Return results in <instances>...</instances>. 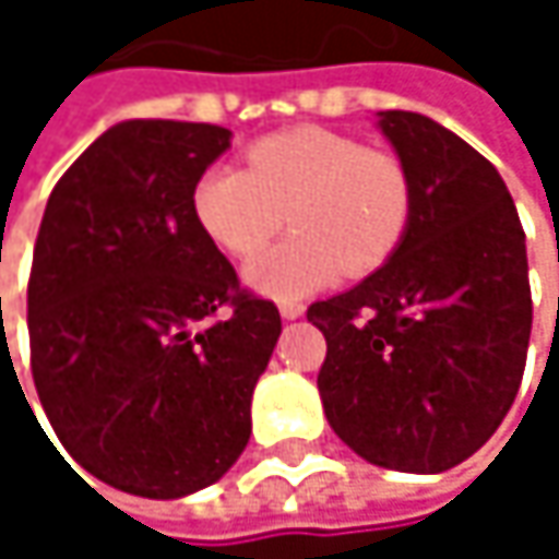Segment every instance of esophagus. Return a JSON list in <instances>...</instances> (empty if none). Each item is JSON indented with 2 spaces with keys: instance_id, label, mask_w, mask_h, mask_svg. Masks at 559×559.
Masks as SVG:
<instances>
[{
  "instance_id": "esophagus-1",
  "label": "esophagus",
  "mask_w": 559,
  "mask_h": 559,
  "mask_svg": "<svg viewBox=\"0 0 559 559\" xmlns=\"http://www.w3.org/2000/svg\"><path fill=\"white\" fill-rule=\"evenodd\" d=\"M278 310L284 320H297V317H304V304H300V300H281Z\"/></svg>"
}]
</instances>
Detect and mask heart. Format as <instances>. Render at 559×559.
<instances>
[{
	"mask_svg": "<svg viewBox=\"0 0 559 559\" xmlns=\"http://www.w3.org/2000/svg\"><path fill=\"white\" fill-rule=\"evenodd\" d=\"M295 233L246 278L269 297H300L336 278L382 269L414 219L411 168L346 132L297 126L246 148V168L213 165L190 187L197 229L226 255L252 259L283 225Z\"/></svg>",
	"mask_w": 559,
	"mask_h": 559,
	"instance_id": "1",
	"label": "heart"
}]
</instances>
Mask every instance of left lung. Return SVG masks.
I'll use <instances>...</instances> for the list:
<instances>
[{
    "label": "left lung",
    "instance_id": "obj_1",
    "mask_svg": "<svg viewBox=\"0 0 559 559\" xmlns=\"http://www.w3.org/2000/svg\"><path fill=\"white\" fill-rule=\"evenodd\" d=\"M414 177V219L389 262L317 300V376L336 437L397 473H443L502 424L527 359L531 284L514 200L473 145L420 112H379Z\"/></svg>",
    "mask_w": 559,
    "mask_h": 559
}]
</instances>
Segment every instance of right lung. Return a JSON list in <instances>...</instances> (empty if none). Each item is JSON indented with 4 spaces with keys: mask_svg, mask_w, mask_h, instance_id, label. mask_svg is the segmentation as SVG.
Here are the masks:
<instances>
[{
    "mask_svg": "<svg viewBox=\"0 0 559 559\" xmlns=\"http://www.w3.org/2000/svg\"><path fill=\"white\" fill-rule=\"evenodd\" d=\"M233 132L129 119L57 180L28 278L32 376L63 450L142 499L213 486L252 433L281 336L197 229L190 187Z\"/></svg>",
    "mask_w": 559,
    "mask_h": 559,
    "instance_id": "add662e5",
    "label": "right lung"
}]
</instances>
